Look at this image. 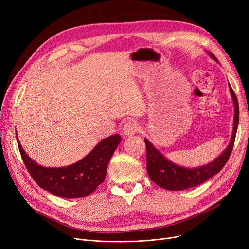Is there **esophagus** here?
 <instances>
[{
	"label": "esophagus",
	"instance_id": "34e87169",
	"mask_svg": "<svg viewBox=\"0 0 249 249\" xmlns=\"http://www.w3.org/2000/svg\"><path fill=\"white\" fill-rule=\"evenodd\" d=\"M138 129H139L138 124L133 120H130V121L126 122L124 127H123V134L126 137L127 136H132V135L137 133Z\"/></svg>",
	"mask_w": 249,
	"mask_h": 249
}]
</instances>
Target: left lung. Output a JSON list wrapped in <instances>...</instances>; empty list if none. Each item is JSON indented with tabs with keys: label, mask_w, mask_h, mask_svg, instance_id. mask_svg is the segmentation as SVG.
Here are the masks:
<instances>
[{
	"label": "left lung",
	"mask_w": 249,
	"mask_h": 249,
	"mask_svg": "<svg viewBox=\"0 0 249 249\" xmlns=\"http://www.w3.org/2000/svg\"><path fill=\"white\" fill-rule=\"evenodd\" d=\"M207 53L210 55L212 59L219 63L218 59L211 53V52L207 51ZM229 90L234 104L232 135L226 149L219 156H217L213 161L197 167H185L178 165L169 160L158 148L154 147V145L147 138H144V142L146 144L147 173L150 179L154 181L159 187L169 191H182L190 188H194L196 186L203 184L204 181L208 180L209 178L218 174L221 169L224 167L231 154L239 122L238 101L230 84Z\"/></svg>",
	"instance_id": "obj_1"
}]
</instances>
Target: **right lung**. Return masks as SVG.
<instances>
[{"label":"right lung","mask_w":249,"mask_h":249,"mask_svg":"<svg viewBox=\"0 0 249 249\" xmlns=\"http://www.w3.org/2000/svg\"><path fill=\"white\" fill-rule=\"evenodd\" d=\"M22 160L32 178L41 189L65 199L83 198L93 193L105 179L107 166L121 141L120 135L101 140L85 158L61 167L38 164L25 152L16 134Z\"/></svg>","instance_id":"right-lung-1"}]
</instances>
